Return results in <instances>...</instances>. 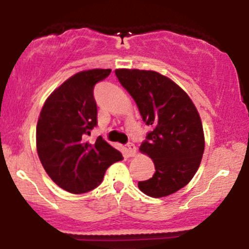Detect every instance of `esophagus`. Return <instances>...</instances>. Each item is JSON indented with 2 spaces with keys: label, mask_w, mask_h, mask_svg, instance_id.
<instances>
[{
  "label": "esophagus",
  "mask_w": 249,
  "mask_h": 249,
  "mask_svg": "<svg viewBox=\"0 0 249 249\" xmlns=\"http://www.w3.org/2000/svg\"><path fill=\"white\" fill-rule=\"evenodd\" d=\"M136 146H134V144H132V142H128V144H126V153L128 157H132L136 154Z\"/></svg>",
  "instance_id": "obj_1"
}]
</instances>
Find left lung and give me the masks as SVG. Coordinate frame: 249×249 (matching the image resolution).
Here are the masks:
<instances>
[{
    "label": "left lung",
    "mask_w": 249,
    "mask_h": 249,
    "mask_svg": "<svg viewBox=\"0 0 249 249\" xmlns=\"http://www.w3.org/2000/svg\"><path fill=\"white\" fill-rule=\"evenodd\" d=\"M116 76L151 126L139 150L150 156L156 172L138 182L139 190L153 198L170 196L186 186L201 161L205 138L198 111L181 88L156 71L118 69Z\"/></svg>",
    "instance_id": "left-lung-1"
}]
</instances>
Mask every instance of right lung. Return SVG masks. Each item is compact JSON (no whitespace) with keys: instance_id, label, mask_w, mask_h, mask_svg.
<instances>
[{"instance_id":"add662e5","label":"right lung","mask_w":249,"mask_h":249,"mask_svg":"<svg viewBox=\"0 0 249 249\" xmlns=\"http://www.w3.org/2000/svg\"><path fill=\"white\" fill-rule=\"evenodd\" d=\"M110 73V69H93L70 77L45 101L37 122L39 160L50 178L70 193L96 188L107 167L123 159L101 136L95 144L84 139L97 126L93 89Z\"/></svg>"}]
</instances>
